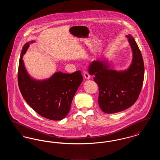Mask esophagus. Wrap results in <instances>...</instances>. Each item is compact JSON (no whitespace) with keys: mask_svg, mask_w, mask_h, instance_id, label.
I'll return each instance as SVG.
<instances>
[{"mask_svg":"<svg viewBox=\"0 0 160 160\" xmlns=\"http://www.w3.org/2000/svg\"><path fill=\"white\" fill-rule=\"evenodd\" d=\"M83 77L84 79H86V80H89L91 78L90 74L87 72H84Z\"/></svg>","mask_w":160,"mask_h":160,"instance_id":"obj_1","label":"esophagus"}]
</instances>
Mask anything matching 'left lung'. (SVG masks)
Segmentation results:
<instances>
[{
    "label": "left lung",
    "instance_id": "obj_1",
    "mask_svg": "<svg viewBox=\"0 0 160 160\" xmlns=\"http://www.w3.org/2000/svg\"><path fill=\"white\" fill-rule=\"evenodd\" d=\"M132 54L129 67L116 70L107 59L92 62L89 67L91 75L99 87L98 102L106 113H115L132 106L140 95L144 80V63L140 50L133 37L126 35Z\"/></svg>",
    "mask_w": 160,
    "mask_h": 160
}]
</instances>
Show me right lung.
Masks as SVG:
<instances>
[{"instance_id": "obj_1", "label": "right lung", "mask_w": 160, "mask_h": 160, "mask_svg": "<svg viewBox=\"0 0 160 160\" xmlns=\"http://www.w3.org/2000/svg\"><path fill=\"white\" fill-rule=\"evenodd\" d=\"M35 42H28L22 48L18 72L19 89L23 98L37 113L50 120H62L68 113L74 96L83 82L82 72L58 71L48 78H34L26 68L23 56Z\"/></svg>"}]
</instances>
